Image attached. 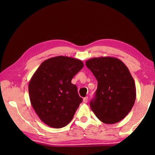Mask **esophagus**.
Returning a JSON list of instances; mask_svg holds the SVG:
<instances>
[{"label":"esophagus","instance_id":"esophagus-1","mask_svg":"<svg viewBox=\"0 0 155 155\" xmlns=\"http://www.w3.org/2000/svg\"><path fill=\"white\" fill-rule=\"evenodd\" d=\"M87 101H88V97L86 96V97L83 98V102L84 103H87Z\"/></svg>","mask_w":155,"mask_h":155}]
</instances>
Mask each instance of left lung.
I'll return each instance as SVG.
<instances>
[{
  "mask_svg": "<svg viewBox=\"0 0 155 155\" xmlns=\"http://www.w3.org/2000/svg\"><path fill=\"white\" fill-rule=\"evenodd\" d=\"M85 64L97 81L96 96L90 103L91 110L103 123L119 122L129 114L137 96L128 68L112 57L93 58Z\"/></svg>",
  "mask_w": 155,
  "mask_h": 155,
  "instance_id": "1",
  "label": "left lung"
}]
</instances>
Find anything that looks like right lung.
I'll use <instances>...</instances> for the list:
<instances>
[{
	"label": "right lung",
	"mask_w": 155,
	"mask_h": 155,
	"mask_svg": "<svg viewBox=\"0 0 155 155\" xmlns=\"http://www.w3.org/2000/svg\"><path fill=\"white\" fill-rule=\"evenodd\" d=\"M83 67L81 60L60 55L45 60L32 76L28 85L30 102L45 124L59 129L72 120L83 99L71 81Z\"/></svg>",
	"instance_id": "obj_1"
}]
</instances>
